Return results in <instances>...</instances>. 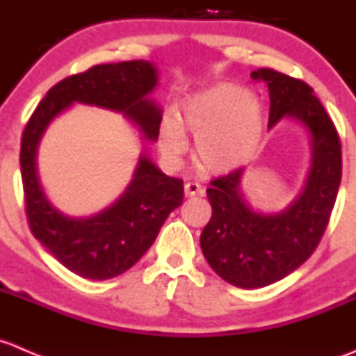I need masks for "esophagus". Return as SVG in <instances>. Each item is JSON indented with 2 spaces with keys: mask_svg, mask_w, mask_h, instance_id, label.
Instances as JSON below:
<instances>
[{
  "mask_svg": "<svg viewBox=\"0 0 356 356\" xmlns=\"http://www.w3.org/2000/svg\"><path fill=\"white\" fill-rule=\"evenodd\" d=\"M204 193V186L199 185L195 181H188L185 183V195L192 197V195H202Z\"/></svg>",
  "mask_w": 356,
  "mask_h": 356,
  "instance_id": "34e87169",
  "label": "esophagus"
}]
</instances>
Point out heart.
Masks as SVG:
<instances>
[{"label": "heart", "instance_id": "b5f03b06", "mask_svg": "<svg viewBox=\"0 0 356 356\" xmlns=\"http://www.w3.org/2000/svg\"><path fill=\"white\" fill-rule=\"evenodd\" d=\"M195 135V156L211 171L241 166L258 147L263 108L254 95L234 83H220L183 104L177 115L166 112L159 126V149L177 163L188 150V133Z\"/></svg>", "mask_w": 356, "mask_h": 356}]
</instances>
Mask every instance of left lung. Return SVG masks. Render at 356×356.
Instances as JSON below:
<instances>
[{
	"mask_svg": "<svg viewBox=\"0 0 356 356\" xmlns=\"http://www.w3.org/2000/svg\"><path fill=\"white\" fill-rule=\"evenodd\" d=\"M270 91L268 126L291 118L312 136V168L301 195L275 214L256 213L241 192L244 170L211 181L206 190L213 214L200 234V249L211 268L242 289H258L301 266L329 225L341 183V142L336 126L305 81L273 69L251 72Z\"/></svg>",
	"mask_w": 356,
	"mask_h": 356,
	"instance_id": "left-lung-1",
	"label": "left lung"
}]
</instances>
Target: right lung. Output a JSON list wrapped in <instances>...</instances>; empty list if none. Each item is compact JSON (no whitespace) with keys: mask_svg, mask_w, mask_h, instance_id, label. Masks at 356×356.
Instances as JSON below:
<instances>
[{"mask_svg":"<svg viewBox=\"0 0 356 356\" xmlns=\"http://www.w3.org/2000/svg\"><path fill=\"white\" fill-rule=\"evenodd\" d=\"M156 84L157 70L147 60L95 65L50 88L22 133L20 171L31 232L67 270L84 279L121 275L149 251L166 218L183 202V179L166 177L142 156L131 183L112 206L90 218H70L41 190L38 145L51 119L74 102L121 112L147 140H157L163 111L147 98Z\"/></svg>","mask_w":356,"mask_h":356,"instance_id":"1","label":"right lung"}]
</instances>
